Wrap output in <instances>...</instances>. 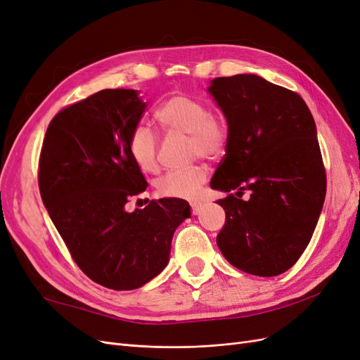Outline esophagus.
Wrapping results in <instances>:
<instances>
[{
  "instance_id": "obj_1",
  "label": "esophagus",
  "mask_w": 360,
  "mask_h": 360,
  "mask_svg": "<svg viewBox=\"0 0 360 360\" xmlns=\"http://www.w3.org/2000/svg\"><path fill=\"white\" fill-rule=\"evenodd\" d=\"M202 204L201 202H195V204H192V213L193 214H200L201 213V210H202Z\"/></svg>"
}]
</instances>
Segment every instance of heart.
I'll list each match as a JSON object with an SVG mask.
<instances>
[{
	"mask_svg": "<svg viewBox=\"0 0 360 360\" xmlns=\"http://www.w3.org/2000/svg\"><path fill=\"white\" fill-rule=\"evenodd\" d=\"M156 117L168 131L189 135L192 158L216 160L225 155L229 141L228 123L223 116L210 111L202 100L183 94L172 95L159 107ZM158 148L159 139L152 128L140 123L132 129L129 153L143 171H156ZM207 168L202 165L169 171L158 180V193L165 198L193 200L207 181Z\"/></svg>",
	"mask_w": 360,
	"mask_h": 360,
	"instance_id": "heart-1",
	"label": "heart"
}]
</instances>
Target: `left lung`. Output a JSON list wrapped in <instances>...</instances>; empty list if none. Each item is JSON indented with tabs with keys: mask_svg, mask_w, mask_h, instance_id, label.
<instances>
[{
	"mask_svg": "<svg viewBox=\"0 0 360 360\" xmlns=\"http://www.w3.org/2000/svg\"><path fill=\"white\" fill-rule=\"evenodd\" d=\"M208 92L229 129L226 155L212 179L228 192L217 245L247 274L274 277L292 268L313 237L326 195L316 123L302 98L255 74L217 77ZM242 197L251 192L247 202Z\"/></svg>",
	"mask_w": 360,
	"mask_h": 360,
	"instance_id": "8db88e82",
	"label": "left lung"
}]
</instances>
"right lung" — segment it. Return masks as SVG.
I'll return each instance as SVG.
<instances>
[{
    "instance_id": "1",
    "label": "right lung",
    "mask_w": 360,
    "mask_h": 360,
    "mask_svg": "<svg viewBox=\"0 0 360 360\" xmlns=\"http://www.w3.org/2000/svg\"><path fill=\"white\" fill-rule=\"evenodd\" d=\"M147 104L134 89H104L49 123L39 162L44 207L77 266L113 290L139 289L162 271L188 201L162 198L127 212L147 181L129 137Z\"/></svg>"
}]
</instances>
